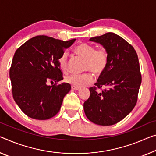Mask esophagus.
I'll use <instances>...</instances> for the list:
<instances>
[{
    "label": "esophagus",
    "mask_w": 156,
    "mask_h": 156,
    "mask_svg": "<svg viewBox=\"0 0 156 156\" xmlns=\"http://www.w3.org/2000/svg\"><path fill=\"white\" fill-rule=\"evenodd\" d=\"M72 88H73V89L75 90H80V87H77V86H72Z\"/></svg>",
    "instance_id": "34e87169"
}]
</instances>
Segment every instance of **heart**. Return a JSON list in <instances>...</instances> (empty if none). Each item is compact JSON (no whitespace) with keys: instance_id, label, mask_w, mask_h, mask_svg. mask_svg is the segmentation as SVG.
Instances as JSON below:
<instances>
[{"instance_id":"b5f03b06","label":"heart","mask_w":156,"mask_h":156,"mask_svg":"<svg viewBox=\"0 0 156 156\" xmlns=\"http://www.w3.org/2000/svg\"><path fill=\"white\" fill-rule=\"evenodd\" d=\"M75 53L84 60L83 70L90 71L95 75H99L106 69L109 61V53L105 47L95 49L94 45L82 42L74 49ZM59 67L66 72L68 67V54L66 52L62 54L58 59ZM93 76L89 73L82 74H71L66 77V81L73 86L83 87L93 81Z\"/></svg>"}]
</instances>
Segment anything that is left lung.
I'll return each instance as SVG.
<instances>
[{
  "instance_id": "obj_1",
  "label": "left lung",
  "mask_w": 156,
  "mask_h": 156,
  "mask_svg": "<svg viewBox=\"0 0 156 156\" xmlns=\"http://www.w3.org/2000/svg\"><path fill=\"white\" fill-rule=\"evenodd\" d=\"M109 53L106 69L95 86L89 88V98L83 103L87 118L100 126H112L130 113L137 101L142 83L136 52L130 44L114 33L91 37ZM105 87L101 92L97 89Z\"/></svg>"
}]
</instances>
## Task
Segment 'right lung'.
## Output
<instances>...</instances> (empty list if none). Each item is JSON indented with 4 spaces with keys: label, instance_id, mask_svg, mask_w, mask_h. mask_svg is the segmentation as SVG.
<instances>
[{
    "label": "right lung",
    "instance_id": "add662e5",
    "mask_svg": "<svg viewBox=\"0 0 156 156\" xmlns=\"http://www.w3.org/2000/svg\"><path fill=\"white\" fill-rule=\"evenodd\" d=\"M75 41L37 35L16 49L9 69L12 91L14 101L28 116L46 120L59 112L71 86L57 84L63 80L58 59ZM48 81L55 85L48 86Z\"/></svg>",
    "mask_w": 156,
    "mask_h": 156
}]
</instances>
